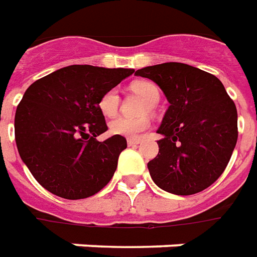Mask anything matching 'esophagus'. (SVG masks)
Here are the masks:
<instances>
[{
    "label": "esophagus",
    "instance_id": "1",
    "mask_svg": "<svg viewBox=\"0 0 257 257\" xmlns=\"http://www.w3.org/2000/svg\"><path fill=\"white\" fill-rule=\"evenodd\" d=\"M140 142H141V140H140V138H128V140H127L128 147H136V145H138Z\"/></svg>",
    "mask_w": 257,
    "mask_h": 257
}]
</instances>
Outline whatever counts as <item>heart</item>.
<instances>
[{
    "instance_id": "obj_1",
    "label": "heart",
    "mask_w": 257,
    "mask_h": 257,
    "mask_svg": "<svg viewBox=\"0 0 257 257\" xmlns=\"http://www.w3.org/2000/svg\"><path fill=\"white\" fill-rule=\"evenodd\" d=\"M130 89L137 94L141 95L142 98H145L148 102L145 110L149 109V106L153 108L160 100V89L149 80H136L130 85ZM119 105H120V97L115 89L104 91L98 100V109L105 117H115L119 112ZM149 126H151V119L148 116H141L137 119L119 117L110 121L109 131L113 136L136 138L141 133L147 131Z\"/></svg>"
}]
</instances>
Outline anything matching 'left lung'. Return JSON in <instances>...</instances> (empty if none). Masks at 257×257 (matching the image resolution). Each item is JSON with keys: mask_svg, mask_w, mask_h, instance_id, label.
I'll use <instances>...</instances> for the list:
<instances>
[{"mask_svg": "<svg viewBox=\"0 0 257 257\" xmlns=\"http://www.w3.org/2000/svg\"><path fill=\"white\" fill-rule=\"evenodd\" d=\"M160 86L170 106L157 130L159 153L148 163L153 182L189 196L209 188L227 167L238 138L237 108L215 75L183 63L136 71Z\"/></svg>", "mask_w": 257, "mask_h": 257, "instance_id": "1", "label": "left lung"}]
</instances>
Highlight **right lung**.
I'll list each match as a JSON object with an SVG mask.
<instances>
[{
	"label": "right lung",
	"instance_id": "right-lung-1",
	"mask_svg": "<svg viewBox=\"0 0 257 257\" xmlns=\"http://www.w3.org/2000/svg\"><path fill=\"white\" fill-rule=\"evenodd\" d=\"M134 69L69 65L35 80L26 90L15 115L19 155L37 182L67 200L98 193L109 182L124 137L105 141L108 130L98 100Z\"/></svg>",
	"mask_w": 257,
	"mask_h": 257
}]
</instances>
